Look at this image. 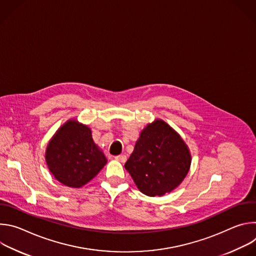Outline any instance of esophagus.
Segmentation results:
<instances>
[{
	"label": "esophagus",
	"instance_id": "esophagus-1",
	"mask_svg": "<svg viewBox=\"0 0 256 256\" xmlns=\"http://www.w3.org/2000/svg\"><path fill=\"white\" fill-rule=\"evenodd\" d=\"M116 160L122 162V163H124L126 161V155H118V156H116Z\"/></svg>",
	"mask_w": 256,
	"mask_h": 256
}]
</instances>
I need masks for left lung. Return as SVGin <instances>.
Returning <instances> with one entry per match:
<instances>
[{"label":"left lung","instance_id":"1","mask_svg":"<svg viewBox=\"0 0 256 256\" xmlns=\"http://www.w3.org/2000/svg\"><path fill=\"white\" fill-rule=\"evenodd\" d=\"M186 142L165 122L142 130L124 167L146 196H163L176 188L190 167Z\"/></svg>","mask_w":256,"mask_h":256}]
</instances>
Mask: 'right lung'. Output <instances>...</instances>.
Returning a JSON list of instances; mask_svg holds the SVG:
<instances>
[{"label": "right lung", "instance_id": "right-lung-1", "mask_svg": "<svg viewBox=\"0 0 256 256\" xmlns=\"http://www.w3.org/2000/svg\"><path fill=\"white\" fill-rule=\"evenodd\" d=\"M46 160L60 184L76 188L94 178L107 162L93 142L91 130L77 120L68 122L54 134Z\"/></svg>", "mask_w": 256, "mask_h": 256}]
</instances>
